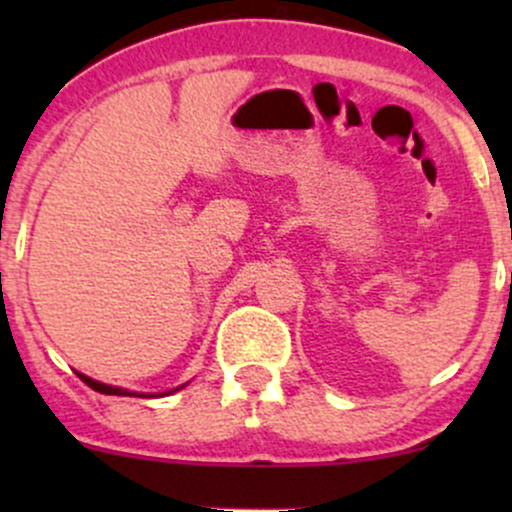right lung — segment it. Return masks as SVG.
<instances>
[{"label": "right lung", "instance_id": "obj_1", "mask_svg": "<svg viewBox=\"0 0 512 512\" xmlns=\"http://www.w3.org/2000/svg\"><path fill=\"white\" fill-rule=\"evenodd\" d=\"M79 378L84 380V383L91 387V390H96V392H103V395H137V392H129V390H120V387H110V385H103V383H98V380H91V378H86V375H81L79 373ZM139 397H146V395H139ZM154 397V395H151ZM161 397V395H158Z\"/></svg>", "mask_w": 512, "mask_h": 512}]
</instances>
